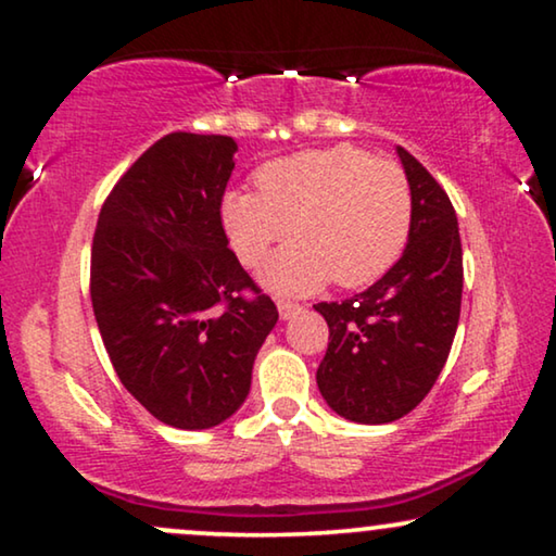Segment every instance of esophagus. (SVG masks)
I'll return each mask as SVG.
<instances>
[{"label": "esophagus", "mask_w": 556, "mask_h": 556, "mask_svg": "<svg viewBox=\"0 0 556 556\" xmlns=\"http://www.w3.org/2000/svg\"><path fill=\"white\" fill-rule=\"evenodd\" d=\"M301 311H303L301 303H293V301H278V314H280V318H283V321H288V318H293V316H299Z\"/></svg>", "instance_id": "34e87169"}]
</instances>
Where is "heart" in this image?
Here are the masks:
<instances>
[{
  "label": "heart",
  "mask_w": 556,
  "mask_h": 556,
  "mask_svg": "<svg viewBox=\"0 0 556 556\" xmlns=\"http://www.w3.org/2000/svg\"><path fill=\"white\" fill-rule=\"evenodd\" d=\"M257 192L232 189L223 200L227 240L257 268L291 235L263 278L283 293L329 283H375L405 253L413 232V187L400 164L356 147L308 149L263 164Z\"/></svg>",
  "instance_id": "obj_1"
}]
</instances>
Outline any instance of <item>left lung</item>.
<instances>
[{"instance_id": "1", "label": "left lung", "mask_w": 556, "mask_h": 556, "mask_svg": "<svg viewBox=\"0 0 556 556\" xmlns=\"http://www.w3.org/2000/svg\"><path fill=\"white\" fill-rule=\"evenodd\" d=\"M413 187V232L397 263L346 301L316 303L329 349L316 382L333 413L362 425L405 417L432 390L460 318L463 248L445 189L397 147Z\"/></svg>"}]
</instances>
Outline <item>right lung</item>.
<instances>
[{
    "mask_svg": "<svg viewBox=\"0 0 556 556\" xmlns=\"http://www.w3.org/2000/svg\"><path fill=\"white\" fill-rule=\"evenodd\" d=\"M230 136L174 131L105 197L90 250V301L121 384L156 420L207 430L250 392L278 308L227 248Z\"/></svg>",
    "mask_w": 556,
    "mask_h": 556,
    "instance_id": "add662e5",
    "label": "right lung"
}]
</instances>
